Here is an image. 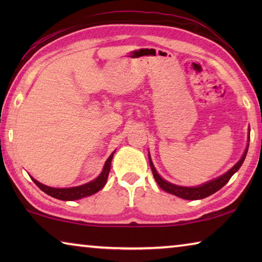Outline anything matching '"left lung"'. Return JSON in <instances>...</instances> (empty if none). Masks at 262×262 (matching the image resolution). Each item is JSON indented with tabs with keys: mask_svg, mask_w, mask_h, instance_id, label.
I'll return each instance as SVG.
<instances>
[{
	"mask_svg": "<svg viewBox=\"0 0 262 262\" xmlns=\"http://www.w3.org/2000/svg\"><path fill=\"white\" fill-rule=\"evenodd\" d=\"M248 142H250V129H248L247 145H246V149H245V151H244L242 158L239 159V161L234 164V165L230 168L229 171L225 172V173H223L220 177H217V178H215V179L207 181V183L202 184V185L193 186V187H186V186H179V185L172 184V183H170V181H167L164 178H162V177L159 176L158 172L156 171V168H155V165L151 161V157H150V154H149L150 167H151L155 180H156V183L163 190H165V192L170 193L172 195H176V196H178V198L185 199V200H201V199H205L207 196H209V195L216 193L217 190H220L225 184L228 183L230 178H231V177L236 173L239 168H241L242 164L244 163V161H245V157L247 155Z\"/></svg>",
	"mask_w": 262,
	"mask_h": 262,
	"instance_id": "8db88e82",
	"label": "left lung"
}]
</instances>
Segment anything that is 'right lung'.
I'll return each mask as SVG.
<instances>
[{"mask_svg": "<svg viewBox=\"0 0 262 262\" xmlns=\"http://www.w3.org/2000/svg\"><path fill=\"white\" fill-rule=\"evenodd\" d=\"M115 151L110 155V157L106 159V162L104 164L103 170H101L100 174L97 177L96 179L91 180L90 183H86L81 186H76V187H68V188H56V187H50V186H46L41 183H39L38 180H35L32 178L34 181V184L40 188L42 192H45L46 194L50 195L52 198L59 199V200L62 201H74V200H79L82 198H86L90 196V195L95 194L104 187L106 181H107L108 178V173L111 170V162H112L113 155Z\"/></svg>", "mask_w": 262, "mask_h": 262, "instance_id": "obj_1", "label": "right lung"}]
</instances>
